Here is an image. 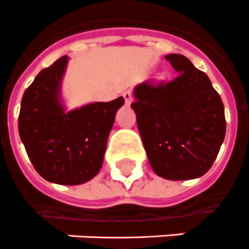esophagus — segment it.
Wrapping results in <instances>:
<instances>
[{"instance_id":"34e87169","label":"esophagus","mask_w":249,"mask_h":249,"mask_svg":"<svg viewBox=\"0 0 249 249\" xmlns=\"http://www.w3.org/2000/svg\"><path fill=\"white\" fill-rule=\"evenodd\" d=\"M123 97H124V100H126L127 105H130L131 103H132V100H134V97H132V93H131V91H126V92L123 93Z\"/></svg>"}]
</instances>
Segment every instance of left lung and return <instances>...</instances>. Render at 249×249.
Here are the masks:
<instances>
[{
    "label": "left lung",
    "mask_w": 249,
    "mask_h": 249,
    "mask_svg": "<svg viewBox=\"0 0 249 249\" xmlns=\"http://www.w3.org/2000/svg\"><path fill=\"white\" fill-rule=\"evenodd\" d=\"M166 59L178 77L137 85L131 107L153 171L167 180H192L203 176L220 152L224 104L208 75L188 57L170 53Z\"/></svg>",
    "instance_id": "obj_1"
}]
</instances>
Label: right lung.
Here are the masks:
<instances>
[{"label":"right lung","instance_id":"add662e5","mask_svg":"<svg viewBox=\"0 0 249 249\" xmlns=\"http://www.w3.org/2000/svg\"><path fill=\"white\" fill-rule=\"evenodd\" d=\"M68 56L43 69L21 99L19 135L36 171L59 185H81L99 174L122 96L67 110L61 82Z\"/></svg>","mask_w":249,"mask_h":249}]
</instances>
